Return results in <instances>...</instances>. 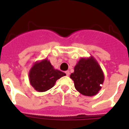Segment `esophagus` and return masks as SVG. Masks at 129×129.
I'll return each mask as SVG.
<instances>
[{"label":"esophagus","mask_w":129,"mask_h":129,"mask_svg":"<svg viewBox=\"0 0 129 129\" xmlns=\"http://www.w3.org/2000/svg\"><path fill=\"white\" fill-rule=\"evenodd\" d=\"M65 73H66V74H67V76H68L69 75H70V71H69V70H67V71H66Z\"/></svg>","instance_id":"34e87169"}]
</instances>
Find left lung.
Returning a JSON list of instances; mask_svg holds the SVG:
<instances>
[{
  "mask_svg": "<svg viewBox=\"0 0 129 129\" xmlns=\"http://www.w3.org/2000/svg\"><path fill=\"white\" fill-rule=\"evenodd\" d=\"M76 89L86 96L96 95L101 90L105 76L98 61L91 55L81 58L74 67V72L70 75Z\"/></svg>",
  "mask_w": 129,
  "mask_h": 129,
  "instance_id": "1",
  "label": "left lung"
}]
</instances>
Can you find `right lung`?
I'll return each instance as SVG.
<instances>
[{"instance_id":"obj_1","label":"right lung","mask_w":129,"mask_h":129,"mask_svg":"<svg viewBox=\"0 0 129 129\" xmlns=\"http://www.w3.org/2000/svg\"><path fill=\"white\" fill-rule=\"evenodd\" d=\"M64 76L66 74L55 69L46 58L35 62L28 74L30 85L39 92H46L52 88L57 80Z\"/></svg>"}]
</instances>
